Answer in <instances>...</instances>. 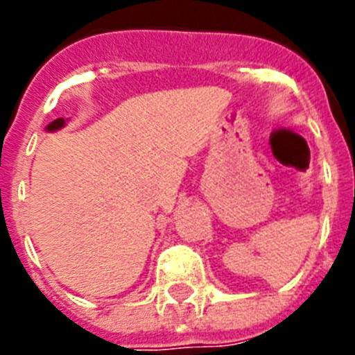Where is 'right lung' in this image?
I'll return each instance as SVG.
<instances>
[{
	"instance_id": "right-lung-1",
	"label": "right lung",
	"mask_w": 355,
	"mask_h": 355,
	"mask_svg": "<svg viewBox=\"0 0 355 355\" xmlns=\"http://www.w3.org/2000/svg\"><path fill=\"white\" fill-rule=\"evenodd\" d=\"M64 124H66V122H64V119H61V117H59V119H55V121H52L51 124H49L47 128H45V129H47V131H58V129L64 128Z\"/></svg>"
}]
</instances>
